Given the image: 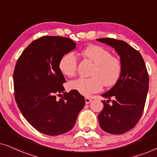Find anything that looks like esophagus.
Here are the masks:
<instances>
[{"instance_id":"esophagus-1","label":"esophagus","mask_w":157,"mask_h":157,"mask_svg":"<svg viewBox=\"0 0 157 157\" xmlns=\"http://www.w3.org/2000/svg\"><path fill=\"white\" fill-rule=\"evenodd\" d=\"M91 99L90 98H88V97H86L85 98V101H86V104H89V103L91 102Z\"/></svg>"}]
</instances>
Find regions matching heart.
Wrapping results in <instances>:
<instances>
[{"mask_svg":"<svg viewBox=\"0 0 157 157\" xmlns=\"http://www.w3.org/2000/svg\"><path fill=\"white\" fill-rule=\"evenodd\" d=\"M83 54L95 63L90 78H79L70 81L68 87L83 96L100 91L104 84L106 87L115 85L122 73V63L104 47L92 45L83 49ZM77 58L74 53H68L59 61V68L66 76L72 77L77 71Z\"/></svg>","mask_w":157,"mask_h":157,"instance_id":"b5f03b06","label":"heart"}]
</instances>
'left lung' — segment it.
<instances>
[{
    "instance_id": "8db88e82",
    "label": "left lung",
    "mask_w": 157,
    "mask_h": 157,
    "mask_svg": "<svg viewBox=\"0 0 157 157\" xmlns=\"http://www.w3.org/2000/svg\"><path fill=\"white\" fill-rule=\"evenodd\" d=\"M96 40L114 48L121 58V76L101 95L109 100L102 101L104 106L98 118L104 132L121 134L134 128L142 115L149 90V74L141 53L127 43L111 38Z\"/></svg>"
}]
</instances>
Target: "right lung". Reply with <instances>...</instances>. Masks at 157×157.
<instances>
[{"mask_svg": "<svg viewBox=\"0 0 157 157\" xmlns=\"http://www.w3.org/2000/svg\"><path fill=\"white\" fill-rule=\"evenodd\" d=\"M76 45L66 37L42 36L23 51L15 66L16 104L27 121L44 134L68 132L85 106V98L78 92L65 91L66 79L59 68L62 56Z\"/></svg>", "mask_w": 157, "mask_h": 157, "instance_id": "1", "label": "right lung"}]
</instances>
